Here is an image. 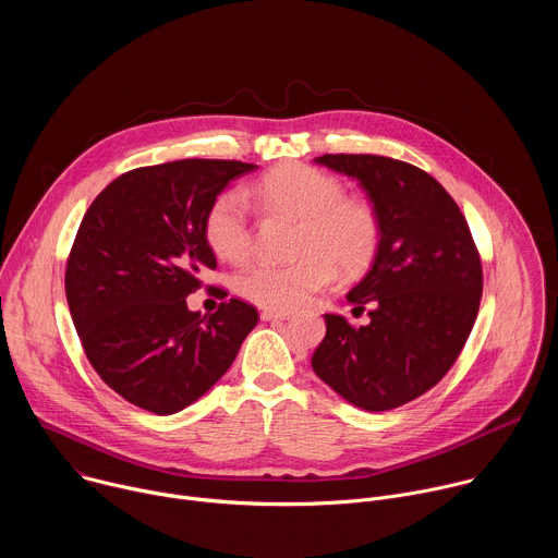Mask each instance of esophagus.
Masks as SVG:
<instances>
[{"label": "esophagus", "mask_w": 558, "mask_h": 558, "mask_svg": "<svg viewBox=\"0 0 558 558\" xmlns=\"http://www.w3.org/2000/svg\"><path fill=\"white\" fill-rule=\"evenodd\" d=\"M260 317L265 323H278V320H289L291 317V311H276V308H265L260 313Z\"/></svg>", "instance_id": "1"}]
</instances>
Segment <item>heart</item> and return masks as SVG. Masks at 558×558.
<instances>
[{"instance_id": "b5f03b06", "label": "heart", "mask_w": 558, "mask_h": 558, "mask_svg": "<svg viewBox=\"0 0 558 558\" xmlns=\"http://www.w3.org/2000/svg\"><path fill=\"white\" fill-rule=\"evenodd\" d=\"M247 196L300 220L293 263H256L235 278V291L258 306H300L333 280L336 267L342 276H355L377 254L375 209L360 198H347L342 183L329 174L287 163L247 190ZM247 196L241 190L222 192L205 218V241L227 263H243L252 252Z\"/></svg>"}]
</instances>
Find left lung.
I'll return each mask as SVG.
<instances>
[{
    "instance_id": "left-lung-1",
    "label": "left lung",
    "mask_w": 558,
    "mask_h": 558,
    "mask_svg": "<svg viewBox=\"0 0 558 558\" xmlns=\"http://www.w3.org/2000/svg\"><path fill=\"white\" fill-rule=\"evenodd\" d=\"M315 163L360 183L379 218L368 274L349 291L366 327L325 313L315 375L357 409L379 413L430 390L459 357L480 313L484 274L468 222L424 170L375 154H325Z\"/></svg>"
}]
</instances>
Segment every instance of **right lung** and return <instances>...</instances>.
I'll return each instance as SVG.
<instances>
[{
	"mask_svg": "<svg viewBox=\"0 0 558 558\" xmlns=\"http://www.w3.org/2000/svg\"><path fill=\"white\" fill-rule=\"evenodd\" d=\"M254 170L216 158L138 168L114 179L78 225L65 267L74 329L99 377L143 411L172 415L194 404L258 325L243 300L211 315L185 300L216 269L205 241L211 203Z\"/></svg>",
	"mask_w": 558,
	"mask_h": 558,
	"instance_id": "1",
	"label": "right lung"
}]
</instances>
